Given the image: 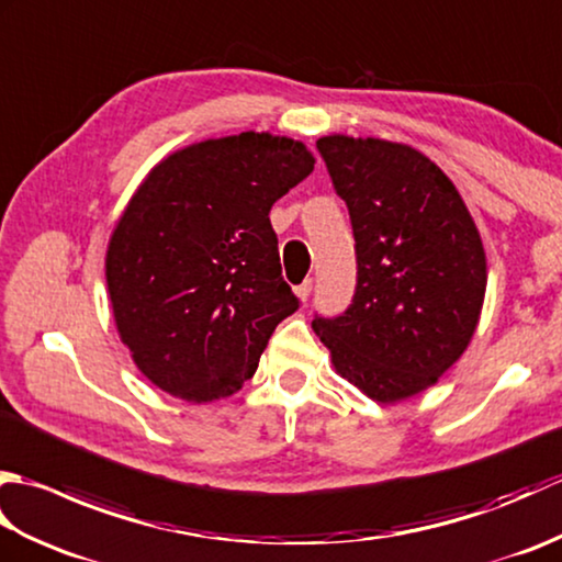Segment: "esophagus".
I'll list each match as a JSON object with an SVG mask.
<instances>
[{"label":"esophagus","instance_id":"obj_1","mask_svg":"<svg viewBox=\"0 0 562 562\" xmlns=\"http://www.w3.org/2000/svg\"><path fill=\"white\" fill-rule=\"evenodd\" d=\"M312 290H314V282L312 280H304L300 288H294V292H296V296H300L302 302H306L308 300V294H312Z\"/></svg>","mask_w":562,"mask_h":562}]
</instances>
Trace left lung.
I'll return each instance as SVG.
<instances>
[{
	"mask_svg": "<svg viewBox=\"0 0 562 562\" xmlns=\"http://www.w3.org/2000/svg\"><path fill=\"white\" fill-rule=\"evenodd\" d=\"M352 222L357 284L342 314L314 318L338 374L393 403L432 386L479 326L485 250L459 190L425 154L386 139L321 137Z\"/></svg>",
	"mask_w": 562,
	"mask_h": 562,
	"instance_id": "obj_1",
	"label": "left lung"
}]
</instances>
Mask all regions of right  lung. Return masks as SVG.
<instances>
[{
    "label": "right lung",
    "instance_id": "1",
    "mask_svg": "<svg viewBox=\"0 0 562 562\" xmlns=\"http://www.w3.org/2000/svg\"><path fill=\"white\" fill-rule=\"evenodd\" d=\"M314 164L302 142L241 133L171 154L137 188L105 280L121 340L151 384L205 403L254 376L272 330L300 308L270 207Z\"/></svg>",
    "mask_w": 562,
    "mask_h": 562
}]
</instances>
